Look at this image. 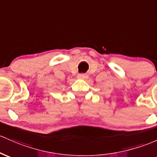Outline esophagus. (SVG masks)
Returning a JSON list of instances; mask_svg holds the SVG:
<instances>
[{
    "mask_svg": "<svg viewBox=\"0 0 157 157\" xmlns=\"http://www.w3.org/2000/svg\"><path fill=\"white\" fill-rule=\"evenodd\" d=\"M77 78L82 79V80H86V79L88 78V76L86 75H84V74H80V75H77Z\"/></svg>",
    "mask_w": 157,
    "mask_h": 157,
    "instance_id": "obj_1",
    "label": "esophagus"
}]
</instances>
